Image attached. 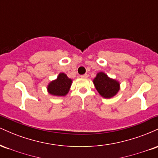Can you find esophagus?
<instances>
[{
	"label": "esophagus",
	"instance_id": "esophagus-1",
	"mask_svg": "<svg viewBox=\"0 0 158 158\" xmlns=\"http://www.w3.org/2000/svg\"><path fill=\"white\" fill-rule=\"evenodd\" d=\"M88 74H84V75H81V78H83V79H86V78H88Z\"/></svg>",
	"mask_w": 158,
	"mask_h": 158
}]
</instances>
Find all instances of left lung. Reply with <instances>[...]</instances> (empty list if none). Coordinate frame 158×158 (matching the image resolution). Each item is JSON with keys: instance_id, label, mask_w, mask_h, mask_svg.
Listing matches in <instances>:
<instances>
[{"instance_id": "8db88e82", "label": "left lung", "mask_w": 158, "mask_h": 158, "mask_svg": "<svg viewBox=\"0 0 158 158\" xmlns=\"http://www.w3.org/2000/svg\"><path fill=\"white\" fill-rule=\"evenodd\" d=\"M93 81L99 94L106 99L113 97L119 90V81L109 78L103 72L98 73Z\"/></svg>"}]
</instances>
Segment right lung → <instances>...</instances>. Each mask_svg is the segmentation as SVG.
<instances>
[{"mask_svg":"<svg viewBox=\"0 0 158 158\" xmlns=\"http://www.w3.org/2000/svg\"><path fill=\"white\" fill-rule=\"evenodd\" d=\"M72 84V79L64 73L59 74L57 79L50 81L48 86V91L51 95L64 97L69 92Z\"/></svg>","mask_w":158,"mask_h":158,"instance_id":"1","label":"right lung"}]
</instances>
